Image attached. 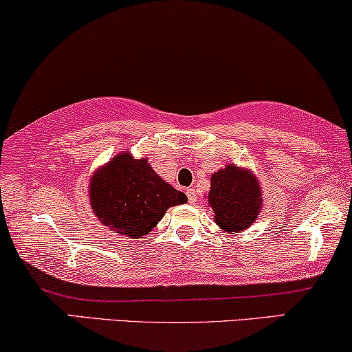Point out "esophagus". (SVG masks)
Listing matches in <instances>:
<instances>
[{
    "label": "esophagus",
    "instance_id": "obj_1",
    "mask_svg": "<svg viewBox=\"0 0 352 352\" xmlns=\"http://www.w3.org/2000/svg\"><path fill=\"white\" fill-rule=\"evenodd\" d=\"M186 194H188V201H189V204H194V202L197 201L196 190H194V189H188V190H186Z\"/></svg>",
    "mask_w": 352,
    "mask_h": 352
}]
</instances>
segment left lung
Returning a JSON list of instances; mask_svg holds the SVG:
<instances>
[{
  "instance_id": "8db88e82",
  "label": "left lung",
  "mask_w": 352,
  "mask_h": 352,
  "mask_svg": "<svg viewBox=\"0 0 352 352\" xmlns=\"http://www.w3.org/2000/svg\"><path fill=\"white\" fill-rule=\"evenodd\" d=\"M209 206L223 232H243L261 214L263 194L258 179L248 169L227 164L210 177Z\"/></svg>"
}]
</instances>
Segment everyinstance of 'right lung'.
Returning <instances> with one entry per match:
<instances>
[{"label": "right lung", "mask_w": 352, "mask_h": 352, "mask_svg": "<svg viewBox=\"0 0 352 352\" xmlns=\"http://www.w3.org/2000/svg\"><path fill=\"white\" fill-rule=\"evenodd\" d=\"M89 201L104 227L140 240L169 207L186 204L188 197L156 175L146 158L119 153L91 177Z\"/></svg>", "instance_id": "right-lung-1"}]
</instances>
